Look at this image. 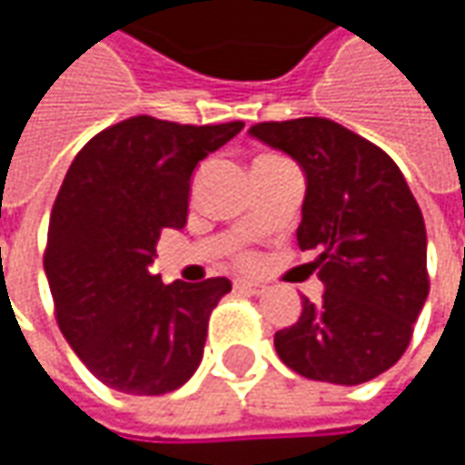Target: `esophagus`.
<instances>
[{
  "instance_id": "obj_1",
  "label": "esophagus",
  "mask_w": 465,
  "mask_h": 465,
  "mask_svg": "<svg viewBox=\"0 0 465 465\" xmlns=\"http://www.w3.org/2000/svg\"><path fill=\"white\" fill-rule=\"evenodd\" d=\"M235 290L248 292V295H261V292H263V287H261V284H256V282H248V279H235Z\"/></svg>"
}]
</instances>
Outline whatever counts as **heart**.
Returning <instances> with one entry per match:
<instances>
[{"instance_id": "1", "label": "heart", "mask_w": 465, "mask_h": 465, "mask_svg": "<svg viewBox=\"0 0 465 465\" xmlns=\"http://www.w3.org/2000/svg\"><path fill=\"white\" fill-rule=\"evenodd\" d=\"M242 263H251V256H242Z\"/></svg>"}]
</instances>
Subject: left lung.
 I'll return each mask as SVG.
<instances>
[{"mask_svg": "<svg viewBox=\"0 0 465 465\" xmlns=\"http://www.w3.org/2000/svg\"><path fill=\"white\" fill-rule=\"evenodd\" d=\"M305 173L297 245L318 251L323 300L302 297L292 326L274 333L279 360L297 375L360 385L393 367L430 295L424 217L399 165L329 118L251 126Z\"/></svg>", "mask_w": 465, "mask_h": 465, "instance_id": "1", "label": "left lung"}]
</instances>
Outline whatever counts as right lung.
<instances>
[{
  "mask_svg": "<svg viewBox=\"0 0 465 465\" xmlns=\"http://www.w3.org/2000/svg\"><path fill=\"white\" fill-rule=\"evenodd\" d=\"M242 126L126 118L93 136L66 170L45 279L64 339L108 388L163 396L202 362L209 315L230 279L163 284L150 266L160 230L186 224L193 168Z\"/></svg>",
  "mask_w": 465,
  "mask_h": 465,
  "instance_id": "right-lung-1",
  "label": "right lung"
}]
</instances>
